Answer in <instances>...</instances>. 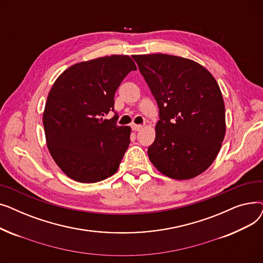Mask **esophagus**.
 I'll list each match as a JSON object with an SVG mask.
<instances>
[{"instance_id": "34e87169", "label": "esophagus", "mask_w": 263, "mask_h": 263, "mask_svg": "<svg viewBox=\"0 0 263 263\" xmlns=\"http://www.w3.org/2000/svg\"><path fill=\"white\" fill-rule=\"evenodd\" d=\"M143 127L144 126H142V124H135V123H133L132 124V130H134V131H141L143 129Z\"/></svg>"}]
</instances>
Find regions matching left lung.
I'll return each instance as SVG.
<instances>
[{
  "mask_svg": "<svg viewBox=\"0 0 263 263\" xmlns=\"http://www.w3.org/2000/svg\"><path fill=\"white\" fill-rule=\"evenodd\" d=\"M159 106L149 160L163 175L189 180L210 167L226 133L216 80L200 64L168 54L133 55Z\"/></svg>",
  "mask_w": 263,
  "mask_h": 263,
  "instance_id": "1",
  "label": "left lung"
}]
</instances>
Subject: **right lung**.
<instances>
[{
	"mask_svg": "<svg viewBox=\"0 0 263 263\" xmlns=\"http://www.w3.org/2000/svg\"><path fill=\"white\" fill-rule=\"evenodd\" d=\"M136 70L128 55H110L69 67L51 87L43 122L54 162L72 180L95 183L113 176L130 144L131 128L104 119L114 110L122 80Z\"/></svg>",
	"mask_w": 263,
	"mask_h": 263,
	"instance_id": "right-lung-1",
	"label": "right lung"
}]
</instances>
